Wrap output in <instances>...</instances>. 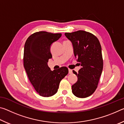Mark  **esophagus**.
Listing matches in <instances>:
<instances>
[{
    "label": "esophagus",
    "mask_w": 124,
    "mask_h": 124,
    "mask_svg": "<svg viewBox=\"0 0 124 124\" xmlns=\"http://www.w3.org/2000/svg\"><path fill=\"white\" fill-rule=\"evenodd\" d=\"M68 70H69V74H72V73H73L72 70H70V69H69Z\"/></svg>",
    "instance_id": "34e87169"
}]
</instances>
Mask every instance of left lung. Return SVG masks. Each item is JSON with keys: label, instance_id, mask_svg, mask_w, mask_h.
Returning a JSON list of instances; mask_svg holds the SVG:
<instances>
[{"label": "left lung", "instance_id": "1", "mask_svg": "<svg viewBox=\"0 0 124 124\" xmlns=\"http://www.w3.org/2000/svg\"><path fill=\"white\" fill-rule=\"evenodd\" d=\"M72 42L74 54L81 68L77 73L78 81L72 85V92L77 97L91 96L97 89L103 66L101 46L97 38L84 31L66 33Z\"/></svg>", "mask_w": 124, "mask_h": 124}]
</instances>
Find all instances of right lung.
Segmentation results:
<instances>
[{
	"instance_id": "1",
	"label": "right lung",
	"mask_w": 124,
	"mask_h": 124,
	"mask_svg": "<svg viewBox=\"0 0 124 124\" xmlns=\"http://www.w3.org/2000/svg\"><path fill=\"white\" fill-rule=\"evenodd\" d=\"M61 35V33L40 31L31 35L25 43L24 69L35 90L43 97L54 95L57 92L60 81L68 73V69L66 67L52 71L47 65L48 61L52 58L51 45Z\"/></svg>"
}]
</instances>
